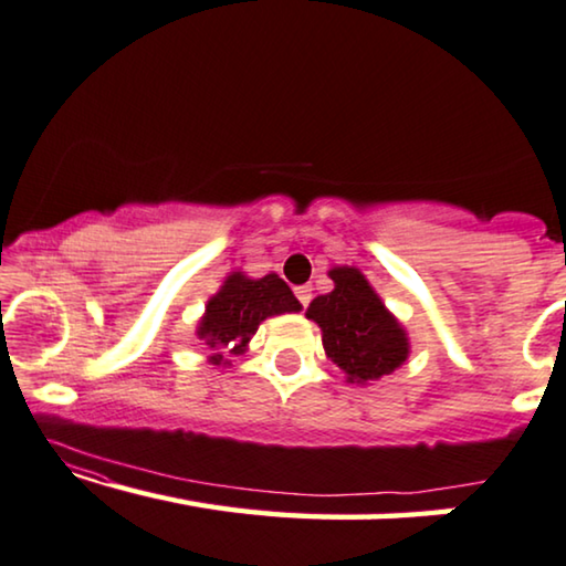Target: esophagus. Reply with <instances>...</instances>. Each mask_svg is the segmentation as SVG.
I'll return each mask as SVG.
<instances>
[{
	"label": "esophagus",
	"mask_w": 566,
	"mask_h": 566,
	"mask_svg": "<svg viewBox=\"0 0 566 566\" xmlns=\"http://www.w3.org/2000/svg\"><path fill=\"white\" fill-rule=\"evenodd\" d=\"M294 294H297L300 305L307 307L310 300H312V286L310 284H302V286H297V290H294Z\"/></svg>",
	"instance_id": "34e87169"
}]
</instances>
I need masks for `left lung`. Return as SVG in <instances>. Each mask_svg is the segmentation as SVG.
<instances>
[{
	"label": "left lung",
	"mask_w": 566,
	"mask_h": 566,
	"mask_svg": "<svg viewBox=\"0 0 566 566\" xmlns=\"http://www.w3.org/2000/svg\"><path fill=\"white\" fill-rule=\"evenodd\" d=\"M335 290L310 302L307 317L323 331L327 358L348 384L378 381L409 356V337L356 266L331 269Z\"/></svg>",
	"instance_id": "1"
}]
</instances>
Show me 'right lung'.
Here are the masks:
<instances>
[{
  "mask_svg": "<svg viewBox=\"0 0 566 566\" xmlns=\"http://www.w3.org/2000/svg\"><path fill=\"white\" fill-rule=\"evenodd\" d=\"M300 307L297 297L276 274L251 280L243 272H231L221 290L208 300L198 337L210 350V364L218 366L226 356H239L247 350L251 335L266 317L297 312Z\"/></svg>",
  "mask_w": 566,
  "mask_h": 566,
  "instance_id": "add662e5",
  "label": "right lung"
}]
</instances>
